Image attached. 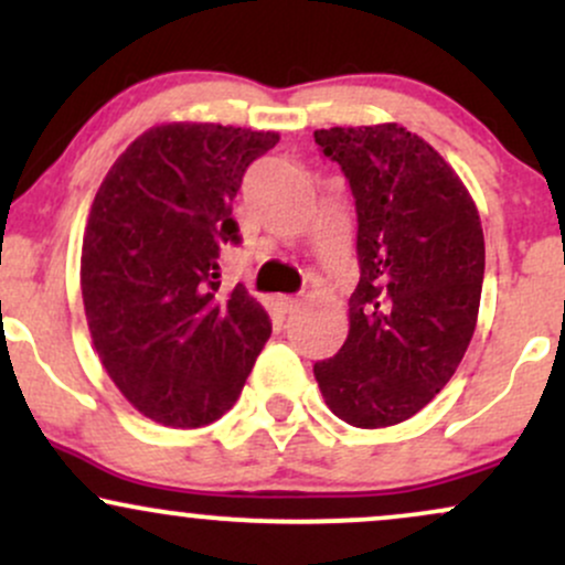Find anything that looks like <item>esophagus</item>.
<instances>
[{
    "label": "esophagus",
    "instance_id": "esophagus-1",
    "mask_svg": "<svg viewBox=\"0 0 565 565\" xmlns=\"http://www.w3.org/2000/svg\"><path fill=\"white\" fill-rule=\"evenodd\" d=\"M276 305L284 310V313H295V310L300 308V300H297V297L281 295V297H276Z\"/></svg>",
    "mask_w": 565,
    "mask_h": 565
}]
</instances>
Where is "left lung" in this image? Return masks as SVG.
I'll return each mask as SVG.
<instances>
[{"instance_id":"obj_1","label":"left lung","mask_w":565,"mask_h":565,"mask_svg":"<svg viewBox=\"0 0 565 565\" xmlns=\"http://www.w3.org/2000/svg\"><path fill=\"white\" fill-rule=\"evenodd\" d=\"M313 138L353 191L361 268L345 345L313 374L342 423L391 427L444 391L470 345L486 265L481 217L449 161L395 121Z\"/></svg>"}]
</instances>
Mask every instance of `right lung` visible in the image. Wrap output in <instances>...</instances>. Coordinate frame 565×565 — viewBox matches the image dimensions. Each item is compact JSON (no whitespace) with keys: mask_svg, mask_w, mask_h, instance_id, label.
I'll use <instances>...</instances> for the list:
<instances>
[{"mask_svg":"<svg viewBox=\"0 0 565 565\" xmlns=\"http://www.w3.org/2000/svg\"><path fill=\"white\" fill-rule=\"evenodd\" d=\"M278 142L212 121L151 127L97 188L82 242V300L108 377L142 417L204 427L236 404L270 319L242 284L220 289V249L246 167Z\"/></svg>","mask_w":565,"mask_h":565,"instance_id":"right-lung-1","label":"right lung"}]
</instances>
